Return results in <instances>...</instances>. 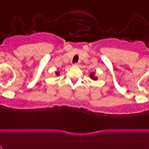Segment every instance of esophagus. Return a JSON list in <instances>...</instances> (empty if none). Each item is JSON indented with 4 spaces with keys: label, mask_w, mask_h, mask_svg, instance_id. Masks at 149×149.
Returning a JSON list of instances; mask_svg holds the SVG:
<instances>
[{
    "label": "esophagus",
    "mask_w": 149,
    "mask_h": 149,
    "mask_svg": "<svg viewBox=\"0 0 149 149\" xmlns=\"http://www.w3.org/2000/svg\"><path fill=\"white\" fill-rule=\"evenodd\" d=\"M73 65H74V66H79V65H80V63H74V64H73Z\"/></svg>",
    "instance_id": "obj_1"
}]
</instances>
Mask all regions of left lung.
Wrapping results in <instances>:
<instances>
[{
    "label": "left lung",
    "instance_id": "left-lung-1",
    "mask_svg": "<svg viewBox=\"0 0 149 149\" xmlns=\"http://www.w3.org/2000/svg\"><path fill=\"white\" fill-rule=\"evenodd\" d=\"M89 77L90 79H92V80L94 81L98 80V77H97V75H96V72H91L89 74Z\"/></svg>",
    "mask_w": 149,
    "mask_h": 149
}]
</instances>
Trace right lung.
<instances>
[{
    "label": "right lung",
    "instance_id": "obj_1",
    "mask_svg": "<svg viewBox=\"0 0 149 149\" xmlns=\"http://www.w3.org/2000/svg\"><path fill=\"white\" fill-rule=\"evenodd\" d=\"M55 75H56V76H60V74H61V73H60L59 70H57V71H55Z\"/></svg>",
    "mask_w": 149,
    "mask_h": 149
}]
</instances>
